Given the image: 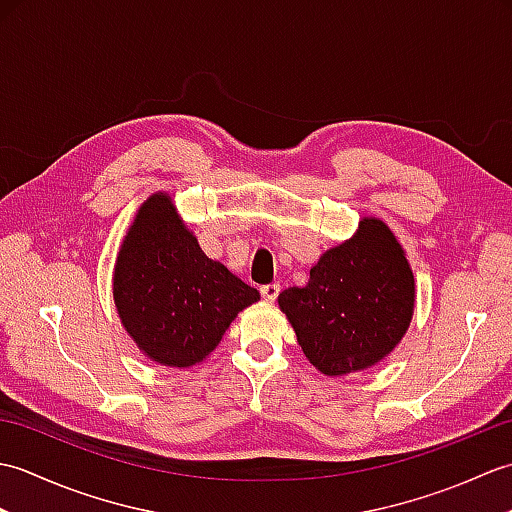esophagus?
Masks as SVG:
<instances>
[{
  "mask_svg": "<svg viewBox=\"0 0 512 512\" xmlns=\"http://www.w3.org/2000/svg\"><path fill=\"white\" fill-rule=\"evenodd\" d=\"M279 292H281V286L279 284H268V286H262V297L266 299V301H277V297H279Z\"/></svg>",
  "mask_w": 512,
  "mask_h": 512,
  "instance_id": "esophagus-1",
  "label": "esophagus"
}]
</instances>
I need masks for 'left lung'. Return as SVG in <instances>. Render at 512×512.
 <instances>
[{
	"mask_svg": "<svg viewBox=\"0 0 512 512\" xmlns=\"http://www.w3.org/2000/svg\"><path fill=\"white\" fill-rule=\"evenodd\" d=\"M416 290L394 233L374 217L330 248L303 288L279 295L308 361L328 376L372 367L407 332Z\"/></svg>",
	"mask_w": 512,
	"mask_h": 512,
	"instance_id": "obj_1",
	"label": "left lung"
}]
</instances>
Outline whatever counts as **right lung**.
Segmentation results:
<instances>
[{
	"mask_svg": "<svg viewBox=\"0 0 512 512\" xmlns=\"http://www.w3.org/2000/svg\"><path fill=\"white\" fill-rule=\"evenodd\" d=\"M259 292L202 253L171 198L140 206L114 268V301L129 336L160 365L189 367L209 356L237 312Z\"/></svg>",
	"mask_w": 512,
	"mask_h": 512,
	"instance_id": "obj_1",
	"label": "right lung"
}]
</instances>
